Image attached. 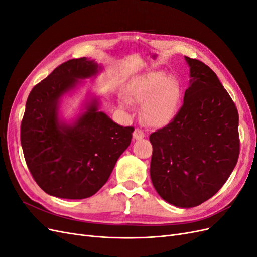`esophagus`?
I'll list each match as a JSON object with an SVG mask.
<instances>
[{
    "instance_id": "obj_1",
    "label": "esophagus",
    "mask_w": 257,
    "mask_h": 257,
    "mask_svg": "<svg viewBox=\"0 0 257 257\" xmlns=\"http://www.w3.org/2000/svg\"><path fill=\"white\" fill-rule=\"evenodd\" d=\"M133 137L134 139H142L145 137V133L141 128H136L133 133Z\"/></svg>"
}]
</instances>
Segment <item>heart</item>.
Returning <instances> with one entry per match:
<instances>
[{
  "label": "heart",
  "mask_w": 257,
  "mask_h": 257,
  "mask_svg": "<svg viewBox=\"0 0 257 257\" xmlns=\"http://www.w3.org/2000/svg\"><path fill=\"white\" fill-rule=\"evenodd\" d=\"M180 96L179 83L161 72L147 75L131 91V99L144 105V119L152 125H160L173 118Z\"/></svg>",
  "instance_id": "1"
}]
</instances>
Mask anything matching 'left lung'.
I'll list each match as a JSON object with an SVG mask.
<instances>
[{"label": "left lung", "instance_id": "8db88e82", "mask_svg": "<svg viewBox=\"0 0 257 257\" xmlns=\"http://www.w3.org/2000/svg\"><path fill=\"white\" fill-rule=\"evenodd\" d=\"M185 60L191 84L173 120L149 137L150 176L163 199L191 208L211 198L227 181L240 141L237 107L216 74L204 62Z\"/></svg>", "mask_w": 257, "mask_h": 257}]
</instances>
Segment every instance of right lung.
I'll use <instances>...</instances> for the list:
<instances>
[{
	"label": "right lung",
	"mask_w": 257,
	"mask_h": 257,
	"mask_svg": "<svg viewBox=\"0 0 257 257\" xmlns=\"http://www.w3.org/2000/svg\"><path fill=\"white\" fill-rule=\"evenodd\" d=\"M98 72L94 61L72 59L53 69L30 92L21 121L23 155L35 182L49 195L88 198L107 182L130 146L133 126H121L97 110V100L72 125L58 118L60 97L78 79Z\"/></svg>",
	"instance_id": "right-lung-1"
}]
</instances>
